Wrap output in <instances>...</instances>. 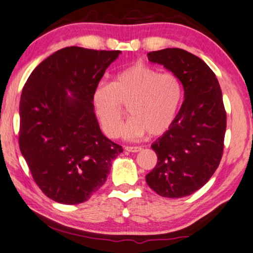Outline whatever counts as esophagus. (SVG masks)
Wrapping results in <instances>:
<instances>
[{
    "label": "esophagus",
    "instance_id": "esophagus-1",
    "mask_svg": "<svg viewBox=\"0 0 253 253\" xmlns=\"http://www.w3.org/2000/svg\"><path fill=\"white\" fill-rule=\"evenodd\" d=\"M126 151L132 152V153H137V152L141 151V147H139V146H126Z\"/></svg>",
    "mask_w": 253,
    "mask_h": 253
}]
</instances>
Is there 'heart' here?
<instances>
[{
    "instance_id": "1",
    "label": "heart",
    "mask_w": 253,
    "mask_h": 253,
    "mask_svg": "<svg viewBox=\"0 0 253 253\" xmlns=\"http://www.w3.org/2000/svg\"><path fill=\"white\" fill-rule=\"evenodd\" d=\"M182 99V86L170 72L136 63L115 75L112 83H99L91 94L92 108L103 133L116 138L124 117L122 106H127L130 119L122 134L137 139L165 133L174 122Z\"/></svg>"
}]
</instances>
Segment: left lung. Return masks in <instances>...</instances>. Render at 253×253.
Returning <instances> with one entry per match:
<instances>
[{"mask_svg": "<svg viewBox=\"0 0 253 253\" xmlns=\"http://www.w3.org/2000/svg\"><path fill=\"white\" fill-rule=\"evenodd\" d=\"M147 57L178 78L184 101L170 127L152 144L158 162L146 182L158 195L182 198L205 185L219 167L227 126L222 92L209 65L189 51L166 48Z\"/></svg>", "mask_w": 253, "mask_h": 253, "instance_id": "8db88e82", "label": "left lung"}]
</instances>
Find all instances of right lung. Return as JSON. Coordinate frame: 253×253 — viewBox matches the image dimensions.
<instances>
[{
	"label": "right lung",
	"instance_id": "obj_1",
	"mask_svg": "<svg viewBox=\"0 0 253 253\" xmlns=\"http://www.w3.org/2000/svg\"><path fill=\"white\" fill-rule=\"evenodd\" d=\"M121 50L65 47L32 71L19 102V148L37 185L65 205L105 184L122 146L103 136L91 94Z\"/></svg>",
	"mask_w": 253,
	"mask_h": 253
}]
</instances>
